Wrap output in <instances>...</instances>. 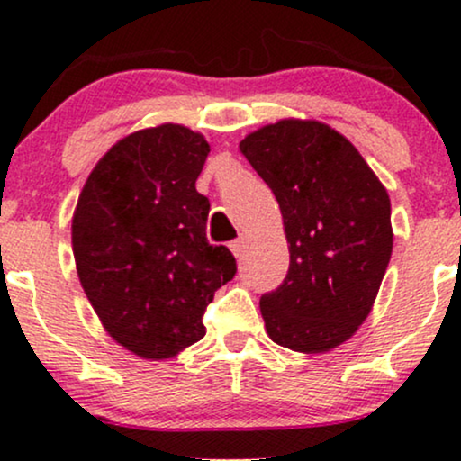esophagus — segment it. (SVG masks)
Listing matches in <instances>:
<instances>
[{"label": "esophagus", "instance_id": "esophagus-1", "mask_svg": "<svg viewBox=\"0 0 461 461\" xmlns=\"http://www.w3.org/2000/svg\"><path fill=\"white\" fill-rule=\"evenodd\" d=\"M230 249L236 258H240L247 249V236H238L234 242H230Z\"/></svg>", "mask_w": 461, "mask_h": 461}]
</instances>
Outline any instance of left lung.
Wrapping results in <instances>:
<instances>
[{"label": "left lung", "instance_id": "left-lung-1", "mask_svg": "<svg viewBox=\"0 0 461 461\" xmlns=\"http://www.w3.org/2000/svg\"><path fill=\"white\" fill-rule=\"evenodd\" d=\"M282 210L290 267L262 294L273 342L325 353L366 321L393 256L390 197L356 147L321 121L282 119L240 140Z\"/></svg>", "mask_w": 461, "mask_h": 461}]
</instances>
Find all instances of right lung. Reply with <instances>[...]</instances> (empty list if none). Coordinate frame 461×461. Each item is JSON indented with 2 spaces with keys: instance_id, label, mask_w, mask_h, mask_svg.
Masks as SVG:
<instances>
[{
  "instance_id": "right-lung-1",
  "label": "right lung",
  "mask_w": 461,
  "mask_h": 461,
  "mask_svg": "<svg viewBox=\"0 0 461 461\" xmlns=\"http://www.w3.org/2000/svg\"><path fill=\"white\" fill-rule=\"evenodd\" d=\"M210 145L164 123L121 139L95 164L73 212L77 277L99 321L142 359H168L205 336L203 312L236 275L205 238L197 182Z\"/></svg>"
}]
</instances>
